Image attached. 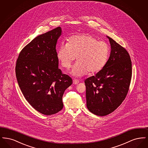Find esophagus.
Returning <instances> with one entry per match:
<instances>
[{"label": "esophagus", "instance_id": "esophagus-1", "mask_svg": "<svg viewBox=\"0 0 148 148\" xmlns=\"http://www.w3.org/2000/svg\"><path fill=\"white\" fill-rule=\"evenodd\" d=\"M79 83V80H77V79H74V80H73V84H77Z\"/></svg>", "mask_w": 148, "mask_h": 148}]
</instances>
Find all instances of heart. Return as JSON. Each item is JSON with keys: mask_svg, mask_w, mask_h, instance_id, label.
Here are the masks:
<instances>
[{"mask_svg": "<svg viewBox=\"0 0 148 148\" xmlns=\"http://www.w3.org/2000/svg\"><path fill=\"white\" fill-rule=\"evenodd\" d=\"M109 56L108 45L88 34L75 35L71 38L68 44L62 45L57 57L62 66L66 69L71 68L77 57V62L71 71L77 77L95 74L102 70Z\"/></svg>", "mask_w": 148, "mask_h": 148, "instance_id": "obj_1", "label": "heart"}]
</instances>
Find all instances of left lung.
<instances>
[{"label": "left lung", "mask_w": 148, "mask_h": 148, "mask_svg": "<svg viewBox=\"0 0 148 148\" xmlns=\"http://www.w3.org/2000/svg\"><path fill=\"white\" fill-rule=\"evenodd\" d=\"M111 46L105 66L84 81L86 106L95 115L106 116L114 112L127 96L132 67L127 50L107 36Z\"/></svg>", "instance_id": "left-lung-1"}]
</instances>
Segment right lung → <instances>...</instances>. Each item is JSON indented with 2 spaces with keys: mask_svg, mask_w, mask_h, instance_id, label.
<instances>
[{
  "mask_svg": "<svg viewBox=\"0 0 148 148\" xmlns=\"http://www.w3.org/2000/svg\"><path fill=\"white\" fill-rule=\"evenodd\" d=\"M61 35L59 27L36 36L21 50L16 63V77L24 97L46 115L63 109L64 92L73 83L58 68L56 45Z\"/></svg>",
  "mask_w": 148,
  "mask_h": 148,
  "instance_id": "obj_1",
  "label": "right lung"
}]
</instances>
